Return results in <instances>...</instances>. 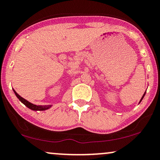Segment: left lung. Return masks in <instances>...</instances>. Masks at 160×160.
Segmentation results:
<instances>
[{"instance_id":"1","label":"left lung","mask_w":160,"mask_h":160,"mask_svg":"<svg viewBox=\"0 0 160 160\" xmlns=\"http://www.w3.org/2000/svg\"><path fill=\"white\" fill-rule=\"evenodd\" d=\"M146 95V92H145V93H144V95H142V98H141V100H140V101H142V98H143V97H144V95Z\"/></svg>"}]
</instances>
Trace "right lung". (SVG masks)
I'll list each match as a JSON object with an SVG mask.
<instances>
[{"mask_svg":"<svg viewBox=\"0 0 160 160\" xmlns=\"http://www.w3.org/2000/svg\"><path fill=\"white\" fill-rule=\"evenodd\" d=\"M14 93H15L16 96L18 97V99H19V100H20V101H21V102H22V103H23V104H24L25 106H26L27 107L29 108V109H32V110L43 111V110H45V109H48V108H49V107H44V106H39V105L33 104V103L28 102V101H26V99H24L23 98H22V97L20 96V95H18V93H17L14 90Z\"/></svg>","mask_w":160,"mask_h":160,"instance_id":"right-lung-1","label":"right lung"}]
</instances>
